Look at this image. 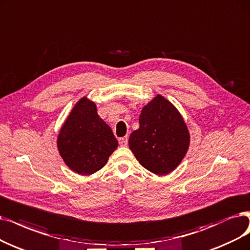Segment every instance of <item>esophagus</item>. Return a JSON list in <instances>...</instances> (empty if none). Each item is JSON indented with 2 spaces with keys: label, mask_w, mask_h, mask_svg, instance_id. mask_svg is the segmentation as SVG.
<instances>
[{
  "label": "esophagus",
  "mask_w": 250,
  "mask_h": 250,
  "mask_svg": "<svg viewBox=\"0 0 250 250\" xmlns=\"http://www.w3.org/2000/svg\"><path fill=\"white\" fill-rule=\"evenodd\" d=\"M119 144L121 146H127L128 145V136H124L119 139Z\"/></svg>",
  "instance_id": "esophagus-1"
}]
</instances>
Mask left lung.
I'll list each match as a JSON object with an SVG mask.
<instances>
[{"mask_svg":"<svg viewBox=\"0 0 250 250\" xmlns=\"http://www.w3.org/2000/svg\"><path fill=\"white\" fill-rule=\"evenodd\" d=\"M188 144L184 119L161 95L143 107L139 128L129 137V147L137 161L159 175L174 170L187 154Z\"/></svg>","mask_w":250,"mask_h":250,"instance_id":"obj_1","label":"left lung"}]
</instances>
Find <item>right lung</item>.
I'll return each mask as SVG.
<instances>
[{
    "label": "right lung",
    "mask_w": 250,
    "mask_h": 250,
    "mask_svg": "<svg viewBox=\"0 0 250 250\" xmlns=\"http://www.w3.org/2000/svg\"><path fill=\"white\" fill-rule=\"evenodd\" d=\"M57 146L73 171L89 175L106 164L118 141L112 129L97 115L95 104L83 97L59 131Z\"/></svg>",
    "instance_id": "1"
}]
</instances>
